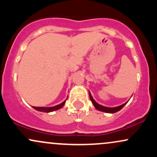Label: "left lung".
I'll return each mask as SVG.
<instances>
[{
    "label": "left lung",
    "instance_id": "1",
    "mask_svg": "<svg viewBox=\"0 0 157 157\" xmlns=\"http://www.w3.org/2000/svg\"><path fill=\"white\" fill-rule=\"evenodd\" d=\"M89 97H90V100H91V102H92L94 106L95 107V109H96L97 110H98V111H103V112L109 113H113L117 112V111H120V110H121L122 108H123L124 106H125L126 104H127V102H126L124 104H122V105L117 106V107H113V108L106 107V106H103L102 105H100L99 103H97V102L95 101L94 100L93 97L91 96L90 91H89Z\"/></svg>",
    "mask_w": 157,
    "mask_h": 157
}]
</instances>
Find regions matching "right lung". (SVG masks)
Returning <instances> with one entry per match:
<instances>
[{"label": "right lung", "instance_id": "obj_1", "mask_svg": "<svg viewBox=\"0 0 157 157\" xmlns=\"http://www.w3.org/2000/svg\"><path fill=\"white\" fill-rule=\"evenodd\" d=\"M67 100V98H66ZM66 100H64L62 103L59 104V105H57L55 106H52V107H35V106H32L34 109L37 110L38 111H41V112H46V113H49V112H52V111H57V110L61 109V108L63 107V105L66 103Z\"/></svg>", "mask_w": 157, "mask_h": 157}]
</instances>
